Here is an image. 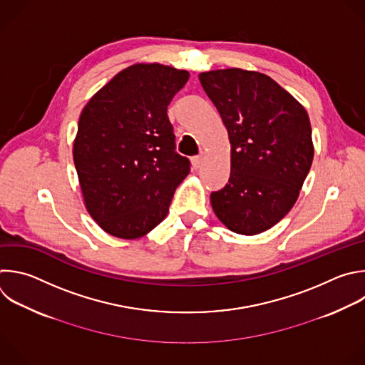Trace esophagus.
<instances>
[{"label":"esophagus","instance_id":"esophagus-1","mask_svg":"<svg viewBox=\"0 0 365 365\" xmlns=\"http://www.w3.org/2000/svg\"><path fill=\"white\" fill-rule=\"evenodd\" d=\"M202 162H203L202 155H199V156H193V158H192V166H193L195 169H199V168H200V165H202Z\"/></svg>","mask_w":365,"mask_h":365}]
</instances>
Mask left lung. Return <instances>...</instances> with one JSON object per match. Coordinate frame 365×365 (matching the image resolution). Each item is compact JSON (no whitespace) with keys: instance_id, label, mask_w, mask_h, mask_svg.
<instances>
[{"instance_id":"8db88e82","label":"left lung","mask_w":365,"mask_h":365,"mask_svg":"<svg viewBox=\"0 0 365 365\" xmlns=\"http://www.w3.org/2000/svg\"><path fill=\"white\" fill-rule=\"evenodd\" d=\"M230 140V176L210 193L219 220L257 235L278 223L298 199L314 159L305 108L275 80L240 68L199 74Z\"/></svg>"}]
</instances>
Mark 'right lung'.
I'll return each mask as SVG.
<instances>
[{
	"label": "right lung",
	"mask_w": 365,
	"mask_h": 365,
	"mask_svg": "<svg viewBox=\"0 0 365 365\" xmlns=\"http://www.w3.org/2000/svg\"><path fill=\"white\" fill-rule=\"evenodd\" d=\"M189 73L135 64L115 74L86 104L73 159L84 203L107 233L136 239L168 215L176 187L190 172L176 153L168 106Z\"/></svg>",
	"instance_id": "1"
}]
</instances>
